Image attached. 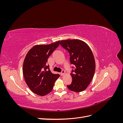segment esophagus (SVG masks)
<instances>
[{
  "label": "esophagus",
  "instance_id": "esophagus-1",
  "mask_svg": "<svg viewBox=\"0 0 123 123\" xmlns=\"http://www.w3.org/2000/svg\"><path fill=\"white\" fill-rule=\"evenodd\" d=\"M65 71H64V70H62V72L60 73L61 75V76H63V75H64V74H65Z\"/></svg>",
  "mask_w": 123,
  "mask_h": 123
}]
</instances>
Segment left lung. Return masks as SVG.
<instances>
[{
	"instance_id": "1",
	"label": "left lung",
	"mask_w": 123,
	"mask_h": 123,
	"mask_svg": "<svg viewBox=\"0 0 123 123\" xmlns=\"http://www.w3.org/2000/svg\"><path fill=\"white\" fill-rule=\"evenodd\" d=\"M60 44L69 53L70 64L74 65L71 73L72 83L67 85V87L76 92L85 90L95 72V60L90 48L79 39L62 40Z\"/></svg>"
}]
</instances>
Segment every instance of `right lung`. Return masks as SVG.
I'll list each match as a JSON object with an SVG mask.
<instances>
[{
  "label": "right lung",
  "instance_id": "obj_1",
  "mask_svg": "<svg viewBox=\"0 0 123 123\" xmlns=\"http://www.w3.org/2000/svg\"><path fill=\"white\" fill-rule=\"evenodd\" d=\"M58 41L47 45H36L29 50L23 65L26 83L35 94L44 96L52 90L55 80L59 76L53 74L47 65L48 59L59 45Z\"/></svg>",
  "mask_w": 123,
  "mask_h": 123
}]
</instances>
